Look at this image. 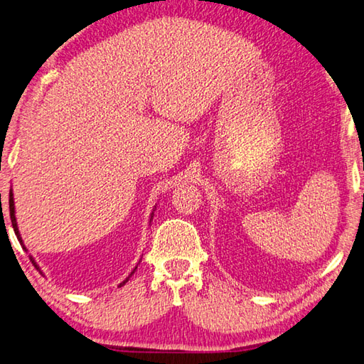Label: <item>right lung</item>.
Wrapping results in <instances>:
<instances>
[{
	"mask_svg": "<svg viewBox=\"0 0 364 364\" xmlns=\"http://www.w3.org/2000/svg\"><path fill=\"white\" fill-rule=\"evenodd\" d=\"M3 210V208H1ZM9 215H11V221H12V228H14V232H16V235H17V239H18V242H21V245H22V248L25 250V251H28V250H26V247L23 245V240H22V237H21V232H18V228H17V220H16V207H14V194H12V189L9 191ZM153 215L154 213H151V220H153ZM30 261L33 262V266H35L38 270H39V272H41V269H39V266H38V264H36V261L35 259H33V256H30ZM136 269V267H135ZM135 269L134 270H132V274H134L135 272ZM130 274V275H132ZM129 275V277H130ZM129 277H127V279H125L122 283H121V285H125V283H127L129 282ZM121 285H119V287H121Z\"/></svg>",
	"mask_w": 364,
	"mask_h": 364,
	"instance_id": "add662e5",
	"label": "right lung"
}]
</instances>
